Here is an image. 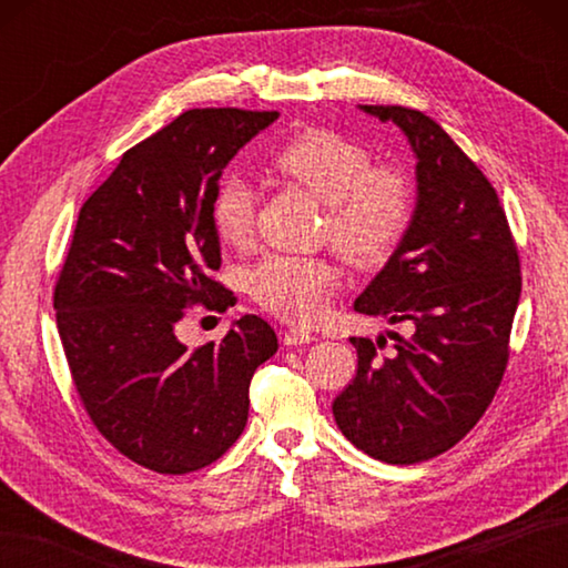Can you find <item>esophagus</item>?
Instances as JSON below:
<instances>
[{"instance_id": "esophagus-1", "label": "esophagus", "mask_w": 568, "mask_h": 568, "mask_svg": "<svg viewBox=\"0 0 568 568\" xmlns=\"http://www.w3.org/2000/svg\"><path fill=\"white\" fill-rule=\"evenodd\" d=\"M315 342V334L307 332V329H300V327H287L283 332V344L285 346H303V344H310Z\"/></svg>"}]
</instances>
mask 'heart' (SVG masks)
<instances>
[{
    "instance_id": "1",
    "label": "heart",
    "mask_w": 568,
    "mask_h": 568,
    "mask_svg": "<svg viewBox=\"0 0 568 568\" xmlns=\"http://www.w3.org/2000/svg\"><path fill=\"white\" fill-rule=\"evenodd\" d=\"M273 165L329 204L327 232L352 261L378 263L390 256L413 224V175L400 165H378L366 143L339 131H303L277 149ZM212 222L226 244H246L256 226V192L248 180H224L212 202ZM339 281L342 273L329 258L271 253L248 268L246 291L273 315L310 324L327 312Z\"/></svg>"
}]
</instances>
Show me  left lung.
<instances>
[{
  "label": "left lung",
  "mask_w": 568,
  "mask_h": 568,
  "mask_svg": "<svg viewBox=\"0 0 568 568\" xmlns=\"http://www.w3.org/2000/svg\"><path fill=\"white\" fill-rule=\"evenodd\" d=\"M403 129L417 159L413 224L356 312L405 324L385 339L352 336L356 378L332 409L344 437L385 464L452 449L484 417L510 356L520 256L498 192L452 136L417 110L361 104Z\"/></svg>",
  "instance_id": "1"
}]
</instances>
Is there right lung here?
<instances>
[{
    "label": "right lung",
    "instance_id": "add662e5",
    "mask_svg": "<svg viewBox=\"0 0 568 568\" xmlns=\"http://www.w3.org/2000/svg\"><path fill=\"white\" fill-rule=\"evenodd\" d=\"M277 112L187 110L129 149L82 204L53 307L72 383L92 425L155 474L216 462L248 419L253 373L277 352L265 320L246 315L220 344L187 348V307L224 312L214 281L220 234L212 202L239 149Z\"/></svg>",
    "mask_w": 568,
    "mask_h": 568
}]
</instances>
